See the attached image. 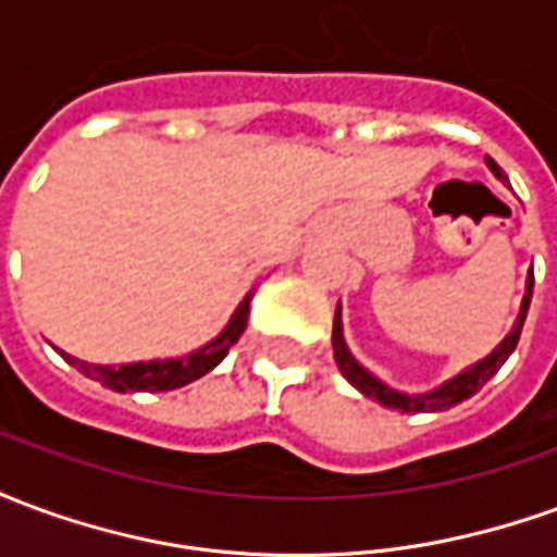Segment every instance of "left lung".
<instances>
[{"mask_svg":"<svg viewBox=\"0 0 557 557\" xmlns=\"http://www.w3.org/2000/svg\"><path fill=\"white\" fill-rule=\"evenodd\" d=\"M486 166L495 172V178H502L504 182V172L495 160L486 158ZM531 289H534V271H531L525 280V298H522V307H519V315H516L513 331H510V334H507V337H504L502 343H498V346L483 358V361L471 363V367H466L462 373L454 375V379H447L444 385L432 387V391H426V394H403V391H394V387H387L385 382H379L370 370H363L361 363L355 361V355H351L349 346H346V339H343V315H339V307H337V313H334V334H331V343H334V361H337L339 373L346 375L351 385L361 391L363 397L375 399V403H382V406H387V409L406 411V414L454 409L456 403L474 397L480 387L486 385L492 375L502 370V363L513 355L516 343H519V334H522V325H525L528 307H531Z\"/></svg>","mask_w":557,"mask_h":557,"instance_id":"left-lung-1","label":"left lung"}]
</instances>
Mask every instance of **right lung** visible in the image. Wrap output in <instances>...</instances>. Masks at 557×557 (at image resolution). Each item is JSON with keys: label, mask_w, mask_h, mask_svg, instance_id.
<instances>
[{"label": "right lung", "mask_w": 557, "mask_h": 557, "mask_svg": "<svg viewBox=\"0 0 557 557\" xmlns=\"http://www.w3.org/2000/svg\"><path fill=\"white\" fill-rule=\"evenodd\" d=\"M250 298L253 292L238 304V310L232 313L230 325L220 331L218 337L199 346L190 355L184 358H166V361H137V363H119V367H110V363H89L79 361L74 355L59 349V355L65 358L71 367H77L79 373L89 375L95 382H101L103 387L110 391H119V394H127V391H146V394H160V391H175V387H184L202 379L206 373H211L223 358L226 351L238 343V337L247 327V315H250Z\"/></svg>", "instance_id": "add662e5"}]
</instances>
